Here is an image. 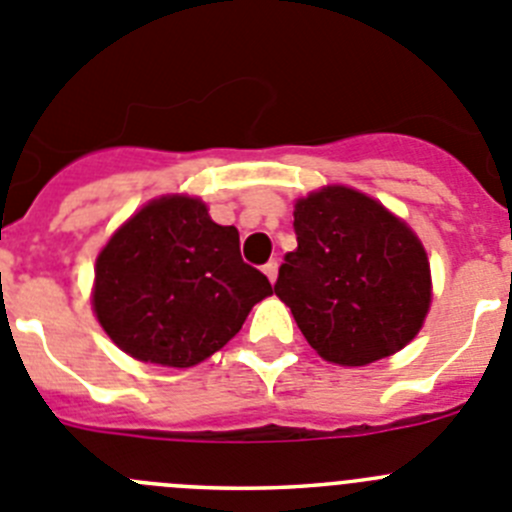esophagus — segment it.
Listing matches in <instances>:
<instances>
[{
  "label": "esophagus",
  "mask_w": 512,
  "mask_h": 512,
  "mask_svg": "<svg viewBox=\"0 0 512 512\" xmlns=\"http://www.w3.org/2000/svg\"><path fill=\"white\" fill-rule=\"evenodd\" d=\"M262 273L267 275V280H270V283H275V280H278V262L275 260L267 262V265L262 267Z\"/></svg>",
  "instance_id": "1"
}]
</instances>
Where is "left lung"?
Segmentation results:
<instances>
[{
  "instance_id": "obj_1",
  "label": "left lung",
  "mask_w": 512,
  "mask_h": 512,
  "mask_svg": "<svg viewBox=\"0 0 512 512\" xmlns=\"http://www.w3.org/2000/svg\"><path fill=\"white\" fill-rule=\"evenodd\" d=\"M298 247L275 296L321 359L365 367L416 339L434 298L418 234L388 206L342 183L293 204Z\"/></svg>"
}]
</instances>
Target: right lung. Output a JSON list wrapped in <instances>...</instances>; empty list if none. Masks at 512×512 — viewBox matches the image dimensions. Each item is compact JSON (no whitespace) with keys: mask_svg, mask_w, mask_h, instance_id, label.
<instances>
[{"mask_svg":"<svg viewBox=\"0 0 512 512\" xmlns=\"http://www.w3.org/2000/svg\"><path fill=\"white\" fill-rule=\"evenodd\" d=\"M267 296L273 285L242 262L237 229L216 224L199 196L165 193L99 250L91 308L124 354L186 370L237 336Z\"/></svg>","mask_w":512,"mask_h":512,"instance_id":"add662e5","label":"right lung"}]
</instances>
